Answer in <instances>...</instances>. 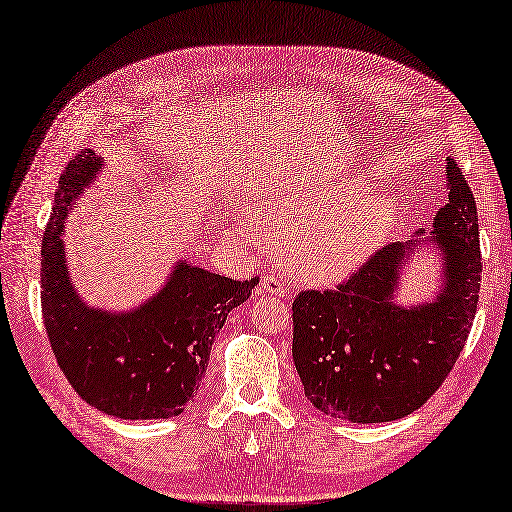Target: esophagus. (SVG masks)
<instances>
[{"instance_id": "obj_1", "label": "esophagus", "mask_w": 512, "mask_h": 512, "mask_svg": "<svg viewBox=\"0 0 512 512\" xmlns=\"http://www.w3.org/2000/svg\"><path fill=\"white\" fill-rule=\"evenodd\" d=\"M259 293L263 295H276V298H285L287 295V285L283 283V278L266 274L259 280Z\"/></svg>"}]
</instances>
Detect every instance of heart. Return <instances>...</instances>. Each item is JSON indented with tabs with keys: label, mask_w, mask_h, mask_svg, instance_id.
<instances>
[{
	"label": "heart",
	"mask_w": 512,
	"mask_h": 512,
	"mask_svg": "<svg viewBox=\"0 0 512 512\" xmlns=\"http://www.w3.org/2000/svg\"><path fill=\"white\" fill-rule=\"evenodd\" d=\"M364 176L321 185H278L246 208L268 234L285 236V263L308 283L327 285L366 263L391 232L395 202L370 193Z\"/></svg>",
	"instance_id": "heart-1"
}]
</instances>
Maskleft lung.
<instances>
[{
    "label": "left lung",
    "instance_id": "left-lung-1",
    "mask_svg": "<svg viewBox=\"0 0 512 512\" xmlns=\"http://www.w3.org/2000/svg\"><path fill=\"white\" fill-rule=\"evenodd\" d=\"M449 200L432 232L378 251L336 291H302L293 302V364L308 402L351 423L402 419L442 385L468 340L481 289L474 195L447 157ZM441 266L432 301L400 305L403 270L420 244Z\"/></svg>",
    "mask_w": 512,
    "mask_h": 512
}]
</instances>
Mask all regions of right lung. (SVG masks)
<instances>
[{
	"instance_id": "add662e5",
	"label": "right lung",
	"mask_w": 512,
	"mask_h": 512,
	"mask_svg": "<svg viewBox=\"0 0 512 512\" xmlns=\"http://www.w3.org/2000/svg\"><path fill=\"white\" fill-rule=\"evenodd\" d=\"M104 157L82 148L59 178L42 238V315L57 364L93 408L119 419H168L202 387L212 342L259 278L232 280L178 259L163 287L129 310L89 306L70 278L63 223Z\"/></svg>"
}]
</instances>
